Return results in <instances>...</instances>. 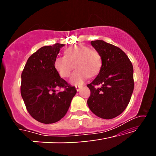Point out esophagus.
Here are the masks:
<instances>
[{
  "label": "esophagus",
  "instance_id": "1",
  "mask_svg": "<svg viewBox=\"0 0 156 156\" xmlns=\"http://www.w3.org/2000/svg\"><path fill=\"white\" fill-rule=\"evenodd\" d=\"M82 87V86H75V88H76V91H80Z\"/></svg>",
  "mask_w": 156,
  "mask_h": 156
}]
</instances>
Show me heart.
<instances>
[{
	"mask_svg": "<svg viewBox=\"0 0 156 156\" xmlns=\"http://www.w3.org/2000/svg\"><path fill=\"white\" fill-rule=\"evenodd\" d=\"M75 65L76 70L72 73L69 82L73 85H82L89 76L98 74L101 66L99 53L89 47L75 45L65 51V56H58L55 59L54 67L62 77L69 76Z\"/></svg>",
	"mask_w": 156,
	"mask_h": 156,
	"instance_id": "b5f03b06",
	"label": "heart"
}]
</instances>
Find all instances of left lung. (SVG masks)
I'll return each mask as SVG.
<instances>
[{"label":"left lung","instance_id":"left-lung-1","mask_svg":"<svg viewBox=\"0 0 156 156\" xmlns=\"http://www.w3.org/2000/svg\"><path fill=\"white\" fill-rule=\"evenodd\" d=\"M91 44L101 58L99 73L87 84L91 91L87 100L95 115L112 119L127 107L134 88L133 65L126 53L118 47L104 40L91 41ZM101 85L100 87H97Z\"/></svg>","mask_w":156,"mask_h":156}]
</instances>
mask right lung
<instances>
[{"label": "right lung", "mask_w": 156, "mask_h": 156, "mask_svg": "<svg viewBox=\"0 0 156 156\" xmlns=\"http://www.w3.org/2000/svg\"><path fill=\"white\" fill-rule=\"evenodd\" d=\"M65 44L56 43L44 46L27 59L21 74V96L31 116L42 123H53L67 114L75 87L59 76L54 62ZM65 88L56 92V88Z\"/></svg>", "instance_id": "right-lung-1"}]
</instances>
